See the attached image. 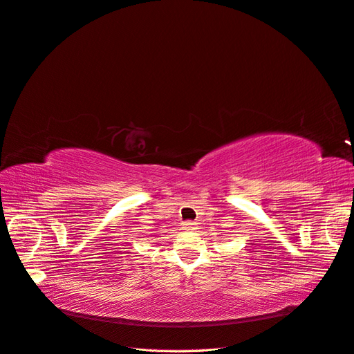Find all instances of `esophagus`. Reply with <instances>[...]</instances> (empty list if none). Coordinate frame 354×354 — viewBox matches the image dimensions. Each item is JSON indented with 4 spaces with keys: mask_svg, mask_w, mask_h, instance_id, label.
Segmentation results:
<instances>
[{
    "mask_svg": "<svg viewBox=\"0 0 354 354\" xmlns=\"http://www.w3.org/2000/svg\"><path fill=\"white\" fill-rule=\"evenodd\" d=\"M196 228H197L196 222H185L184 224V230H196Z\"/></svg>",
    "mask_w": 354,
    "mask_h": 354,
    "instance_id": "obj_1",
    "label": "esophagus"
}]
</instances>
